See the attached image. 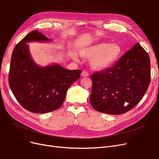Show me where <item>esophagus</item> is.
I'll return each instance as SVG.
<instances>
[{"label": "esophagus", "mask_w": 159, "mask_h": 159, "mask_svg": "<svg viewBox=\"0 0 159 159\" xmlns=\"http://www.w3.org/2000/svg\"><path fill=\"white\" fill-rule=\"evenodd\" d=\"M81 75H82L83 77H88V76H89V74H88V72H87L86 71H83L82 73H81Z\"/></svg>", "instance_id": "34e87169"}]
</instances>
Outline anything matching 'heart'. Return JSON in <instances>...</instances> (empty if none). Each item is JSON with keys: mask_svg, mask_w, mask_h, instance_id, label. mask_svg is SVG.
Segmentation results:
<instances>
[{"mask_svg": "<svg viewBox=\"0 0 159 159\" xmlns=\"http://www.w3.org/2000/svg\"><path fill=\"white\" fill-rule=\"evenodd\" d=\"M123 54L121 46L117 44H109L102 42L88 47L82 48L80 50V54L85 58H91V67L97 70H104L111 68ZM71 56L74 60H78V56L74 52H71Z\"/></svg>", "mask_w": 159, "mask_h": 159, "instance_id": "heart-1", "label": "heart"}]
</instances>
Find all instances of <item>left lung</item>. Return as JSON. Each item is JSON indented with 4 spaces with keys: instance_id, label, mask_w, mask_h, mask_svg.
<instances>
[{
    "instance_id": "obj_1",
    "label": "left lung",
    "mask_w": 159,
    "mask_h": 159,
    "mask_svg": "<svg viewBox=\"0 0 159 159\" xmlns=\"http://www.w3.org/2000/svg\"><path fill=\"white\" fill-rule=\"evenodd\" d=\"M147 52L137 43L111 68L91 75L90 103L99 112L120 115L140 102L151 81Z\"/></svg>"
}]
</instances>
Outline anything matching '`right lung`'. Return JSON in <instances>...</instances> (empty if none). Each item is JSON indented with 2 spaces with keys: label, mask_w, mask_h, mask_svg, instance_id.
Returning <instances> with one entry per match:
<instances>
[{
  "label": "right lung",
  "mask_w": 159,
  "mask_h": 159,
  "mask_svg": "<svg viewBox=\"0 0 159 159\" xmlns=\"http://www.w3.org/2000/svg\"><path fill=\"white\" fill-rule=\"evenodd\" d=\"M38 30L30 32L13 50L8 82L22 106L34 113H46L60 108L67 91L80 78L81 70H69L54 64L41 67L30 54V42H50Z\"/></svg>",
  "instance_id": "1"
}]
</instances>
